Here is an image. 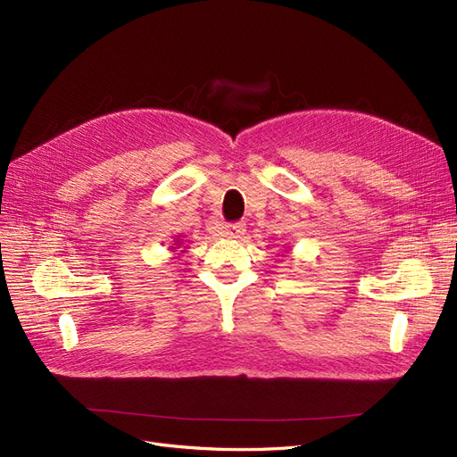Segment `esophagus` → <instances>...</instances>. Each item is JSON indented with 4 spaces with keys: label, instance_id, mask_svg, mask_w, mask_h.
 <instances>
[{
    "label": "esophagus",
    "instance_id": "1",
    "mask_svg": "<svg viewBox=\"0 0 457 457\" xmlns=\"http://www.w3.org/2000/svg\"><path fill=\"white\" fill-rule=\"evenodd\" d=\"M223 234L227 238H242L245 234V223H242V220H238V223H228L225 225V230Z\"/></svg>",
    "mask_w": 457,
    "mask_h": 457
}]
</instances>
